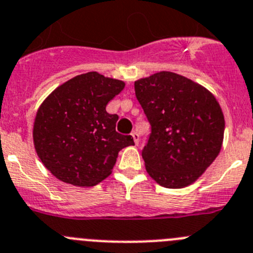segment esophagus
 I'll use <instances>...</instances> for the list:
<instances>
[{
  "label": "esophagus",
  "instance_id": "1",
  "mask_svg": "<svg viewBox=\"0 0 253 253\" xmlns=\"http://www.w3.org/2000/svg\"><path fill=\"white\" fill-rule=\"evenodd\" d=\"M131 136H133V139H134V143H135L136 145L139 144V140H140V139H139V134L136 133V131H133V133H131Z\"/></svg>",
  "mask_w": 253,
  "mask_h": 253
}]
</instances>
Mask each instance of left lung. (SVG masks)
<instances>
[{
  "mask_svg": "<svg viewBox=\"0 0 253 253\" xmlns=\"http://www.w3.org/2000/svg\"><path fill=\"white\" fill-rule=\"evenodd\" d=\"M134 89L152 126L142 152L148 174L166 188L196 182L221 152L224 117L217 99L170 71L136 80Z\"/></svg>",
  "mask_w": 253,
  "mask_h": 253,
  "instance_id": "left-lung-1",
  "label": "left lung"
}]
</instances>
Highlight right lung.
<instances>
[{
    "mask_svg": "<svg viewBox=\"0 0 253 253\" xmlns=\"http://www.w3.org/2000/svg\"><path fill=\"white\" fill-rule=\"evenodd\" d=\"M124 86L91 71L70 79L43 100L35 118L34 144L57 179L92 187L110 174L118 153L134 145L133 136L115 130L119 117L106 111Z\"/></svg>",
    "mask_w": 253,
    "mask_h": 253,
    "instance_id": "right-lung-1",
    "label": "right lung"
}]
</instances>
